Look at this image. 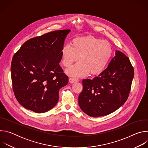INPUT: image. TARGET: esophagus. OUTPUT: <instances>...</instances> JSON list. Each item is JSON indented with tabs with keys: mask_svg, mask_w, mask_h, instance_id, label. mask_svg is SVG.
Returning <instances> with one entry per match:
<instances>
[{
	"mask_svg": "<svg viewBox=\"0 0 148 148\" xmlns=\"http://www.w3.org/2000/svg\"><path fill=\"white\" fill-rule=\"evenodd\" d=\"M77 81H78V78H69V82L71 84H73L74 82H77Z\"/></svg>",
	"mask_w": 148,
	"mask_h": 148,
	"instance_id": "esophagus-1",
	"label": "esophagus"
}]
</instances>
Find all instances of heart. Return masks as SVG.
I'll return each instance as SVG.
<instances>
[{
  "label": "heart",
  "instance_id": "obj_1",
  "mask_svg": "<svg viewBox=\"0 0 148 148\" xmlns=\"http://www.w3.org/2000/svg\"><path fill=\"white\" fill-rule=\"evenodd\" d=\"M71 45L63 46L61 53L62 64L66 67L79 58V62L66 70V73L73 77L101 74L107 67L113 54L109 42L92 36L76 37L72 40Z\"/></svg>",
  "mask_w": 148,
  "mask_h": 148
}]
</instances>
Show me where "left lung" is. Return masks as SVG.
I'll list each match as a JSON object with an SVG mask.
<instances>
[{"label": "left lung", "mask_w": 148, "mask_h": 148, "mask_svg": "<svg viewBox=\"0 0 148 148\" xmlns=\"http://www.w3.org/2000/svg\"><path fill=\"white\" fill-rule=\"evenodd\" d=\"M134 77L129 58L116 51L108 67L98 77L82 80L83 90L78 97L80 108L92 117L115 111L127 100Z\"/></svg>", "instance_id": "8db88e82"}]
</instances>
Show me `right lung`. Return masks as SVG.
I'll list each match as a JSON object with an SVG mask.
<instances>
[{
    "label": "right lung",
    "instance_id": "1",
    "mask_svg": "<svg viewBox=\"0 0 148 148\" xmlns=\"http://www.w3.org/2000/svg\"><path fill=\"white\" fill-rule=\"evenodd\" d=\"M70 30H56L26 41L11 64L13 90L17 101L36 113L53 108L69 78L59 65L61 50Z\"/></svg>",
    "mask_w": 148,
    "mask_h": 148
}]
</instances>
